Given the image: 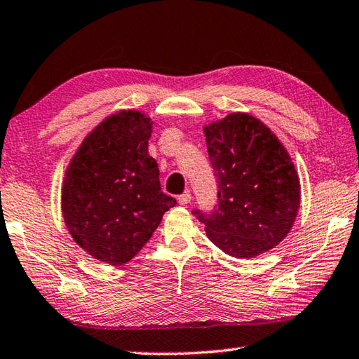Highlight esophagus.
I'll use <instances>...</instances> for the list:
<instances>
[{
    "label": "esophagus",
    "instance_id": "obj_1",
    "mask_svg": "<svg viewBox=\"0 0 359 359\" xmlns=\"http://www.w3.org/2000/svg\"><path fill=\"white\" fill-rule=\"evenodd\" d=\"M191 200H192V194H191V191H184V192L181 194V196L178 197V202H180V205H187V203H191Z\"/></svg>",
    "mask_w": 359,
    "mask_h": 359
}]
</instances>
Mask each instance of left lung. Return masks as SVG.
<instances>
[{
    "label": "left lung",
    "mask_w": 359,
    "mask_h": 359,
    "mask_svg": "<svg viewBox=\"0 0 359 359\" xmlns=\"http://www.w3.org/2000/svg\"><path fill=\"white\" fill-rule=\"evenodd\" d=\"M217 180L212 210H194L206 236L236 259H252L284 240L299 208V180L271 130L246 113L205 128Z\"/></svg>",
    "instance_id": "obj_1"
}]
</instances>
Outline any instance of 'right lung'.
I'll use <instances>...</instances> for the list:
<instances>
[{
  "mask_svg": "<svg viewBox=\"0 0 359 359\" xmlns=\"http://www.w3.org/2000/svg\"><path fill=\"white\" fill-rule=\"evenodd\" d=\"M149 137V118L123 110L85 138L66 170L62 216L75 243L96 260L134 259L176 205L161 191Z\"/></svg>",
  "mask_w": 359,
  "mask_h": 359,
  "instance_id": "1",
  "label": "right lung"
}]
</instances>
